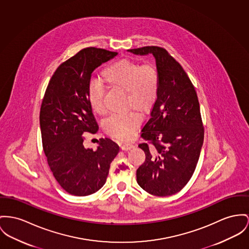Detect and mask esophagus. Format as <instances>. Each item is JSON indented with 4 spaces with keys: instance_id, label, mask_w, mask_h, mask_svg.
<instances>
[{
    "instance_id": "1",
    "label": "esophagus",
    "mask_w": 249,
    "mask_h": 249,
    "mask_svg": "<svg viewBox=\"0 0 249 249\" xmlns=\"http://www.w3.org/2000/svg\"><path fill=\"white\" fill-rule=\"evenodd\" d=\"M135 145L133 143H123L121 145V148L123 150H129L133 148Z\"/></svg>"
}]
</instances>
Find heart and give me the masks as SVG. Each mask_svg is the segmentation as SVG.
Segmentation results:
<instances>
[{
    "mask_svg": "<svg viewBox=\"0 0 249 249\" xmlns=\"http://www.w3.org/2000/svg\"><path fill=\"white\" fill-rule=\"evenodd\" d=\"M101 79L109 89L124 91L126 108L147 112L158 98L160 74L153 65L140 66L133 60L121 59L106 67L101 73ZM88 98L94 112L101 116L107 113L103 84L99 81L89 84ZM140 124V116L135 111H129L109 117L105 123V130L115 139L126 141L132 137Z\"/></svg>",
    "mask_w": 249,
    "mask_h": 249,
    "instance_id": "b5f03b06",
    "label": "heart"
}]
</instances>
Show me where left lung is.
Returning a JSON list of instances; mask_svg holds the SVG:
<instances>
[{
	"instance_id": "1",
	"label": "left lung",
	"mask_w": 249,
	"mask_h": 249,
	"mask_svg": "<svg viewBox=\"0 0 249 249\" xmlns=\"http://www.w3.org/2000/svg\"><path fill=\"white\" fill-rule=\"evenodd\" d=\"M128 52L152 53L160 74L158 98L141 135L146 141L139 144L145 161L137 170V182L150 195L172 196L191 179L203 145L197 94L181 65L164 48L145 46Z\"/></svg>"
}]
</instances>
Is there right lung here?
Returning a JSON list of instances; mask_svg holds the SVG:
<instances>
[{"label":"right lung","mask_w":249,"mask_h":249,"mask_svg":"<svg viewBox=\"0 0 249 249\" xmlns=\"http://www.w3.org/2000/svg\"><path fill=\"white\" fill-rule=\"evenodd\" d=\"M117 54L95 47L79 51L56 69L41 103L43 151L54 178L72 196L99 191L120 150L108 138L100 139L96 151L83 144L85 133L95 134L99 129L88 98L91 73Z\"/></svg>","instance_id":"obj_1"}]
</instances>
